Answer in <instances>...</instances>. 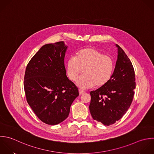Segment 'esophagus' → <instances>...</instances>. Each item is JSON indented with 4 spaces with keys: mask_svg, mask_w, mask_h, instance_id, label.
I'll list each match as a JSON object with an SVG mask.
<instances>
[{
    "mask_svg": "<svg viewBox=\"0 0 154 154\" xmlns=\"http://www.w3.org/2000/svg\"><path fill=\"white\" fill-rule=\"evenodd\" d=\"M79 95H82V94H83L85 93V92L82 91V90H79Z\"/></svg>",
    "mask_w": 154,
    "mask_h": 154,
    "instance_id": "esophagus-1",
    "label": "esophagus"
}]
</instances>
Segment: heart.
<instances>
[{
  "label": "heart",
  "instance_id": "1",
  "mask_svg": "<svg viewBox=\"0 0 154 154\" xmlns=\"http://www.w3.org/2000/svg\"><path fill=\"white\" fill-rule=\"evenodd\" d=\"M114 62L109 56L104 55L94 48H86L79 51L75 57L69 58L66 63V73L72 81L79 77L77 85L82 89L93 87H101L106 85L112 78Z\"/></svg>",
  "mask_w": 154,
  "mask_h": 154
}]
</instances>
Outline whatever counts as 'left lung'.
<instances>
[{
  "label": "left lung",
  "instance_id": "8db88e82",
  "mask_svg": "<svg viewBox=\"0 0 154 154\" xmlns=\"http://www.w3.org/2000/svg\"><path fill=\"white\" fill-rule=\"evenodd\" d=\"M118 58L109 82L91 91L89 110L92 118L109 126L122 118L133 101L135 72L130 59L118 45Z\"/></svg>",
  "mask_w": 154,
  "mask_h": 154
}]
</instances>
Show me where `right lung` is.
Wrapping results in <instances>:
<instances>
[{"label":"right lung","mask_w":154,"mask_h":154,"mask_svg":"<svg viewBox=\"0 0 154 154\" xmlns=\"http://www.w3.org/2000/svg\"><path fill=\"white\" fill-rule=\"evenodd\" d=\"M63 41L41 47L27 65L24 88L27 101L38 118L48 125L65 120L79 96L78 88L66 76Z\"/></svg>","instance_id":"1"}]
</instances>
